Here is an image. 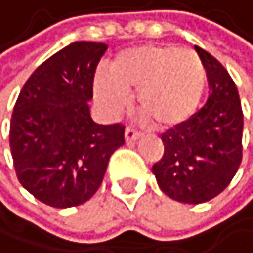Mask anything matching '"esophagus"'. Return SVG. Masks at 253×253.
Returning a JSON list of instances; mask_svg holds the SVG:
<instances>
[{
  "mask_svg": "<svg viewBox=\"0 0 253 253\" xmlns=\"http://www.w3.org/2000/svg\"><path fill=\"white\" fill-rule=\"evenodd\" d=\"M124 135H126V142H135L137 139H140L142 132H139L135 127H132V126H127Z\"/></svg>",
  "mask_w": 253,
  "mask_h": 253,
  "instance_id": "34e87169",
  "label": "esophagus"
}]
</instances>
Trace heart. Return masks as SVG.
I'll list each match as a JSON object with an SVG mask.
<instances>
[{
    "mask_svg": "<svg viewBox=\"0 0 253 253\" xmlns=\"http://www.w3.org/2000/svg\"><path fill=\"white\" fill-rule=\"evenodd\" d=\"M207 85V71L192 49L143 45L119 53L110 77L98 76L95 93L113 111L123 110L127 93L137 92V106L157 127H177L194 116Z\"/></svg>",
    "mask_w": 253,
    "mask_h": 253,
    "instance_id": "1",
    "label": "heart"
}]
</instances>
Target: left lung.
Returning <instances> with one entry per match:
<instances>
[{
	"instance_id": "left-lung-1",
	"label": "left lung",
	"mask_w": 253,
	"mask_h": 253,
	"mask_svg": "<svg viewBox=\"0 0 253 253\" xmlns=\"http://www.w3.org/2000/svg\"><path fill=\"white\" fill-rule=\"evenodd\" d=\"M210 95L205 106L184 124L161 135L165 153L153 165L163 192L182 204H204L229 186L242 161L244 114L229 72L204 48Z\"/></svg>"
}]
</instances>
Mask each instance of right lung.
<instances>
[{
    "mask_svg": "<svg viewBox=\"0 0 253 253\" xmlns=\"http://www.w3.org/2000/svg\"><path fill=\"white\" fill-rule=\"evenodd\" d=\"M108 45L74 42L34 71L14 105L9 145L19 182L54 208L87 202L103 181L124 126L90 116L96 66Z\"/></svg>",
    "mask_w": 253,
    "mask_h": 253,
    "instance_id": "add662e5",
    "label": "right lung"
}]
</instances>
